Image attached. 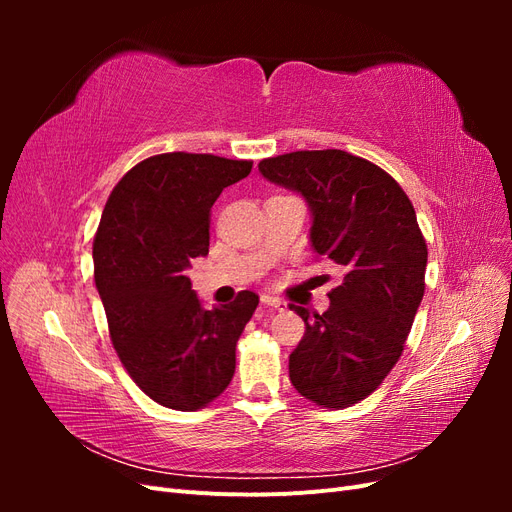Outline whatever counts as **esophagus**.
Segmentation results:
<instances>
[{
    "label": "esophagus",
    "instance_id": "esophagus-1",
    "mask_svg": "<svg viewBox=\"0 0 512 512\" xmlns=\"http://www.w3.org/2000/svg\"><path fill=\"white\" fill-rule=\"evenodd\" d=\"M260 303L265 305V307H273V309H284V307H286V303H284L282 299L269 297V294H265V297H260Z\"/></svg>",
    "mask_w": 512,
    "mask_h": 512
}]
</instances>
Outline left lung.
I'll return each instance as SVG.
<instances>
[{
	"instance_id": "obj_1",
	"label": "left lung",
	"mask_w": 512,
	"mask_h": 512,
	"mask_svg": "<svg viewBox=\"0 0 512 512\" xmlns=\"http://www.w3.org/2000/svg\"><path fill=\"white\" fill-rule=\"evenodd\" d=\"M258 168L305 198L314 252L344 271L327 312L294 307L305 333L290 382L322 408L359 404L399 361L423 301L427 243L414 207L386 170L342 149L292 151Z\"/></svg>"
}]
</instances>
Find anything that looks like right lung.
<instances>
[{"label":"right lung","mask_w":512,"mask_h":512,"mask_svg":"<svg viewBox=\"0 0 512 512\" xmlns=\"http://www.w3.org/2000/svg\"><path fill=\"white\" fill-rule=\"evenodd\" d=\"M252 160L160 153L121 177L94 239V280L119 361L145 395L173 410L205 408L235 376V348L258 305L243 290L203 309L185 269L209 254V213Z\"/></svg>","instance_id":"1"}]
</instances>
